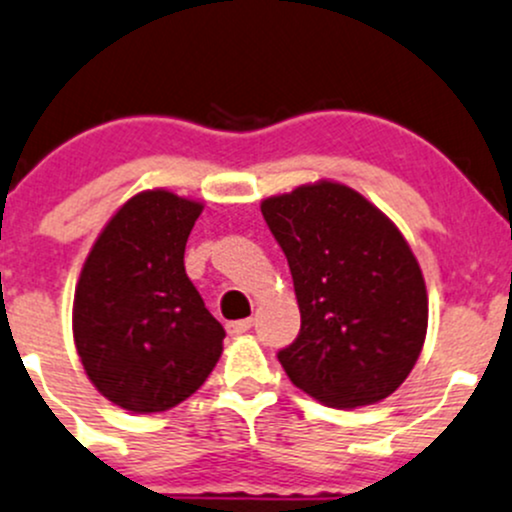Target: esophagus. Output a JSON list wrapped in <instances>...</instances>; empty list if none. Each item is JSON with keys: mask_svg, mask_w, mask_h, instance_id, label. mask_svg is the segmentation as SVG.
Wrapping results in <instances>:
<instances>
[{"mask_svg": "<svg viewBox=\"0 0 512 512\" xmlns=\"http://www.w3.org/2000/svg\"><path fill=\"white\" fill-rule=\"evenodd\" d=\"M251 329V320H236V322H227V332L232 337H239V334H246Z\"/></svg>", "mask_w": 512, "mask_h": 512, "instance_id": "1", "label": "esophagus"}]
</instances>
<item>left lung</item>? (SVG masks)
<instances>
[{"label":"left lung","instance_id":"left-lung-1","mask_svg":"<svg viewBox=\"0 0 512 512\" xmlns=\"http://www.w3.org/2000/svg\"><path fill=\"white\" fill-rule=\"evenodd\" d=\"M288 258L300 334L278 361L310 398L361 408L410 376L427 334V288L400 229L361 192L317 180L266 197Z\"/></svg>","mask_w":512,"mask_h":512}]
</instances>
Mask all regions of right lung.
Returning <instances> with one entry per match:
<instances>
[{"label":"right lung","mask_w":512,"mask_h":512,"mask_svg":"<svg viewBox=\"0 0 512 512\" xmlns=\"http://www.w3.org/2000/svg\"><path fill=\"white\" fill-rule=\"evenodd\" d=\"M205 205L136 192L92 244L73 300L87 378L119 408L148 415L190 398L222 356L224 327L185 273V244Z\"/></svg>","instance_id":"1"}]
</instances>
